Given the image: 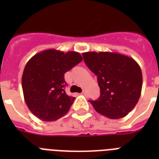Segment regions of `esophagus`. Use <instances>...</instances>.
Returning <instances> with one entry per match:
<instances>
[{
	"mask_svg": "<svg viewBox=\"0 0 159 159\" xmlns=\"http://www.w3.org/2000/svg\"><path fill=\"white\" fill-rule=\"evenodd\" d=\"M82 95H86V91H82Z\"/></svg>",
	"mask_w": 159,
	"mask_h": 159,
	"instance_id": "34e87169",
	"label": "esophagus"
}]
</instances>
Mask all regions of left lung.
I'll list each match as a JSON object with an SVG mask.
<instances>
[{
	"instance_id": "1",
	"label": "left lung",
	"mask_w": 159,
	"mask_h": 159,
	"mask_svg": "<svg viewBox=\"0 0 159 159\" xmlns=\"http://www.w3.org/2000/svg\"><path fill=\"white\" fill-rule=\"evenodd\" d=\"M84 61L97 76L100 96L89 100L96 112L111 118L126 116L137 104L142 89V72L132 58L115 52L89 51Z\"/></svg>"
}]
</instances>
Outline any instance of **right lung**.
Listing matches in <instances>:
<instances>
[{"label":"right lung","instance_id":"right-lung-1","mask_svg":"<svg viewBox=\"0 0 159 159\" xmlns=\"http://www.w3.org/2000/svg\"><path fill=\"white\" fill-rule=\"evenodd\" d=\"M82 60L78 52L55 49L41 51L28 60L22 76V88L26 104L36 117L51 122L68 113L75 98L64 91V73Z\"/></svg>","mask_w":159,"mask_h":159}]
</instances>
